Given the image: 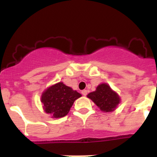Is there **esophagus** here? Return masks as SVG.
Returning a JSON list of instances; mask_svg holds the SVG:
<instances>
[{
    "label": "esophagus",
    "mask_w": 157,
    "mask_h": 157,
    "mask_svg": "<svg viewBox=\"0 0 157 157\" xmlns=\"http://www.w3.org/2000/svg\"><path fill=\"white\" fill-rule=\"evenodd\" d=\"M81 93L83 95V96H86V95H87V90H82Z\"/></svg>",
    "instance_id": "1"
}]
</instances>
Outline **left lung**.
<instances>
[{"label":"left lung","mask_w":157,"mask_h":157,"mask_svg":"<svg viewBox=\"0 0 157 157\" xmlns=\"http://www.w3.org/2000/svg\"><path fill=\"white\" fill-rule=\"evenodd\" d=\"M99 109L104 112H112L120 103V98L107 83H102L96 87V91L87 95Z\"/></svg>","instance_id":"1"}]
</instances>
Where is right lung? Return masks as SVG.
<instances>
[{"label":"right lung","instance_id":"1","mask_svg":"<svg viewBox=\"0 0 157 157\" xmlns=\"http://www.w3.org/2000/svg\"><path fill=\"white\" fill-rule=\"evenodd\" d=\"M80 96V93L59 82L43 92L41 102L46 113L51 114L52 118H59L67 115L74 101Z\"/></svg>","mask_w":157,"mask_h":157}]
</instances>
